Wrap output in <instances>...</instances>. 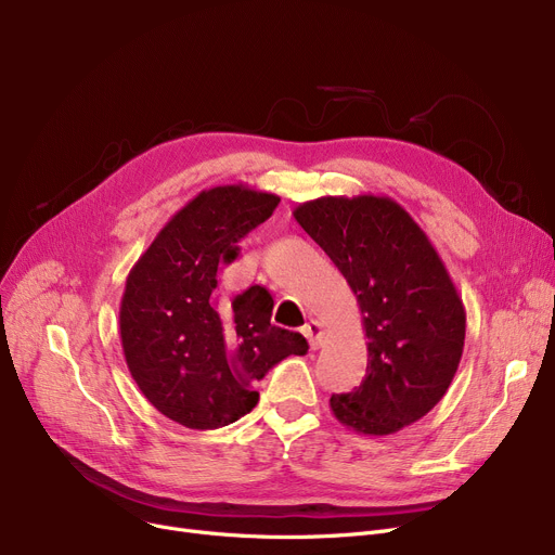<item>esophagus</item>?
Wrapping results in <instances>:
<instances>
[{
    "instance_id": "1",
    "label": "esophagus",
    "mask_w": 555,
    "mask_h": 555,
    "mask_svg": "<svg viewBox=\"0 0 555 555\" xmlns=\"http://www.w3.org/2000/svg\"><path fill=\"white\" fill-rule=\"evenodd\" d=\"M301 331H304V335L308 337V344H310L312 351H317V348L322 346V339H324V331H322V324L314 322V319H312V322H308V324H306Z\"/></svg>"
}]
</instances>
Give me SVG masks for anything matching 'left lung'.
<instances>
[{
	"mask_svg": "<svg viewBox=\"0 0 555 555\" xmlns=\"http://www.w3.org/2000/svg\"><path fill=\"white\" fill-rule=\"evenodd\" d=\"M295 220L351 285L366 333V375L331 398L335 418L387 436L423 418L459 369L465 308L425 231L385 195H326Z\"/></svg>",
	"mask_w": 555,
	"mask_h": 555,
	"instance_id": "1",
	"label": "left lung"
}]
</instances>
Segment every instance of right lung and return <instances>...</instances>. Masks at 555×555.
Returning a JSON list of instances; mask_svg holds the SVG:
<instances>
[{
    "label": "right lung",
    "instance_id": "add662e5",
    "mask_svg": "<svg viewBox=\"0 0 555 555\" xmlns=\"http://www.w3.org/2000/svg\"><path fill=\"white\" fill-rule=\"evenodd\" d=\"M274 193L243 184L197 193L175 214L128 274L119 308L126 364L141 393L166 418L216 429L249 414L262 380L287 356H306L301 333L270 324L268 289L249 287L227 308L211 293L218 266L266 222Z\"/></svg>",
    "mask_w": 555,
    "mask_h": 555
}]
</instances>
